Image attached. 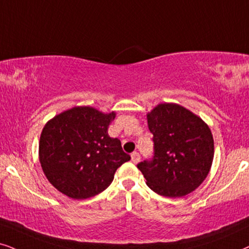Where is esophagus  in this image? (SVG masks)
I'll return each instance as SVG.
<instances>
[{
    "instance_id": "obj_1",
    "label": "esophagus",
    "mask_w": 249,
    "mask_h": 249,
    "mask_svg": "<svg viewBox=\"0 0 249 249\" xmlns=\"http://www.w3.org/2000/svg\"><path fill=\"white\" fill-rule=\"evenodd\" d=\"M140 159H141V156L137 152H132L131 153V161H132V162L137 163L138 161H140Z\"/></svg>"
}]
</instances>
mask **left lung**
Segmentation results:
<instances>
[{
  "instance_id": "1",
  "label": "left lung",
  "mask_w": 249,
  "mask_h": 249,
  "mask_svg": "<svg viewBox=\"0 0 249 249\" xmlns=\"http://www.w3.org/2000/svg\"><path fill=\"white\" fill-rule=\"evenodd\" d=\"M153 135V157L137 164L158 195L179 198L195 191L207 177L214 158L211 129L178 104L164 103L147 113Z\"/></svg>"
}]
</instances>
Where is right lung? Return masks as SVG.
<instances>
[{"instance_id":"obj_1","label":"right lung","mask_w":249,"mask_h":249,"mask_svg":"<svg viewBox=\"0 0 249 249\" xmlns=\"http://www.w3.org/2000/svg\"><path fill=\"white\" fill-rule=\"evenodd\" d=\"M115 113L76 106L47 122L38 157L44 175L58 191L87 199L107 189L122 163L130 160L121 142L108 136Z\"/></svg>"}]
</instances>
